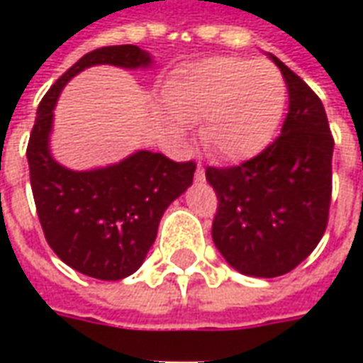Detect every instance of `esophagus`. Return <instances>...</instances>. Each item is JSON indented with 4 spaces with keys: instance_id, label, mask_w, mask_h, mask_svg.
Returning a JSON list of instances; mask_svg holds the SVG:
<instances>
[{
    "instance_id": "obj_1",
    "label": "esophagus",
    "mask_w": 363,
    "mask_h": 363,
    "mask_svg": "<svg viewBox=\"0 0 363 363\" xmlns=\"http://www.w3.org/2000/svg\"><path fill=\"white\" fill-rule=\"evenodd\" d=\"M194 179H196V182H204L206 181L204 167H202V165L196 167V173H194Z\"/></svg>"
}]
</instances>
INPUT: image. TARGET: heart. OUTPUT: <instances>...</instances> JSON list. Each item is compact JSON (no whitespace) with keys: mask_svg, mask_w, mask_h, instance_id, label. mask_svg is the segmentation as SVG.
I'll return each instance as SVG.
<instances>
[{"mask_svg":"<svg viewBox=\"0 0 363 363\" xmlns=\"http://www.w3.org/2000/svg\"><path fill=\"white\" fill-rule=\"evenodd\" d=\"M173 126L200 122V143L220 163H243L272 143L286 111L288 87L264 60L213 56L177 69L163 87Z\"/></svg>","mask_w":363,"mask_h":363,"instance_id":"heart-1","label":"heart"}]
</instances>
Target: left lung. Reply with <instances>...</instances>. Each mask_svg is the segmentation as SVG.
<instances>
[{"instance_id":"left-lung-1","label":"left lung","mask_w":363,"mask_h":363,"mask_svg":"<svg viewBox=\"0 0 363 363\" xmlns=\"http://www.w3.org/2000/svg\"><path fill=\"white\" fill-rule=\"evenodd\" d=\"M289 106L281 134L257 157L206 169L218 194L212 239L237 272L276 278L303 262L327 229L335 140L320 99L284 62Z\"/></svg>"}]
</instances>
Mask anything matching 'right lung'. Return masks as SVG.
<instances>
[{
    "label": "right lung",
    "instance_id": "obj_1",
    "mask_svg": "<svg viewBox=\"0 0 363 363\" xmlns=\"http://www.w3.org/2000/svg\"><path fill=\"white\" fill-rule=\"evenodd\" d=\"M99 64L138 69L151 66V56L134 44H120L77 60L38 104L27 159L36 213L52 251L85 276L122 280L142 267L155 243L159 221L192 184L196 165L174 163L147 150L91 171H72L52 157L50 134L60 93L74 75Z\"/></svg>",
    "mask_w": 363,
    "mask_h": 363
}]
</instances>
